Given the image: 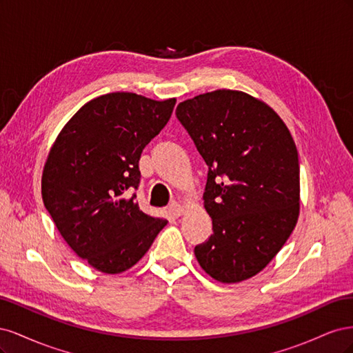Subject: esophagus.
<instances>
[{"label": "esophagus", "instance_id": "esophagus-1", "mask_svg": "<svg viewBox=\"0 0 353 353\" xmlns=\"http://www.w3.org/2000/svg\"><path fill=\"white\" fill-rule=\"evenodd\" d=\"M168 210L172 213L174 216H181L184 213V206L181 205V203H178V201H172L169 205V208H168Z\"/></svg>", "mask_w": 353, "mask_h": 353}]
</instances>
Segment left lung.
Wrapping results in <instances>:
<instances>
[{
    "mask_svg": "<svg viewBox=\"0 0 353 353\" xmlns=\"http://www.w3.org/2000/svg\"><path fill=\"white\" fill-rule=\"evenodd\" d=\"M176 117L209 166L203 200L213 234L196 245L197 262L216 281L249 280L297 223L301 170L293 137L268 104L236 90L179 103Z\"/></svg>",
    "mask_w": 353,
    "mask_h": 353,
    "instance_id": "8db88e82",
    "label": "left lung"
}]
</instances>
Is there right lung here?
I'll use <instances>...</instances> for the list:
<instances>
[{
    "mask_svg": "<svg viewBox=\"0 0 353 353\" xmlns=\"http://www.w3.org/2000/svg\"><path fill=\"white\" fill-rule=\"evenodd\" d=\"M176 99L110 92L85 103L47 156L42 200L70 249L92 268L121 274L152 248L168 221L138 206L143 148L163 130Z\"/></svg>",
    "mask_w": 353,
    "mask_h": 353,
    "instance_id": "right-lung-1",
    "label": "right lung"
}]
</instances>
